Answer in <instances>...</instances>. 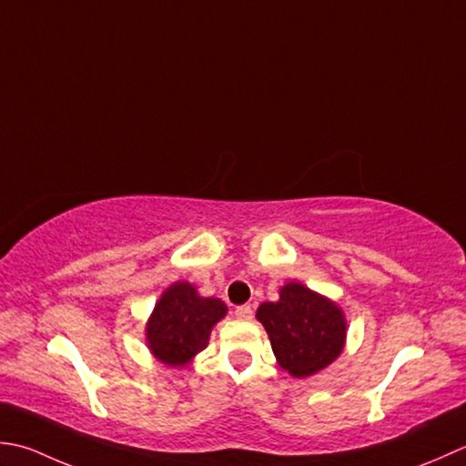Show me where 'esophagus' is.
Returning a JSON list of instances; mask_svg holds the SVG:
<instances>
[{"mask_svg":"<svg viewBox=\"0 0 466 466\" xmlns=\"http://www.w3.org/2000/svg\"><path fill=\"white\" fill-rule=\"evenodd\" d=\"M235 318L237 319H251L253 318V309L251 306H239L235 309Z\"/></svg>","mask_w":466,"mask_h":466,"instance_id":"34e87169","label":"esophagus"}]
</instances>
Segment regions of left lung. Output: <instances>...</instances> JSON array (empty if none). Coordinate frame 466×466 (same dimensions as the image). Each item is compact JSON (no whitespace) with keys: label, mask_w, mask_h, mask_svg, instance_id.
Segmentation results:
<instances>
[{"label":"left lung","mask_w":466,"mask_h":466,"mask_svg":"<svg viewBox=\"0 0 466 466\" xmlns=\"http://www.w3.org/2000/svg\"><path fill=\"white\" fill-rule=\"evenodd\" d=\"M255 318L268 331L278 364L293 378L318 374L344 352V309L299 281L281 286L279 299L261 303Z\"/></svg>","instance_id":"obj_1"}]
</instances>
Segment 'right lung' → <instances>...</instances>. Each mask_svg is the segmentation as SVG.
<instances>
[{"label":"right lung","instance_id":"add662e5","mask_svg":"<svg viewBox=\"0 0 466 466\" xmlns=\"http://www.w3.org/2000/svg\"><path fill=\"white\" fill-rule=\"evenodd\" d=\"M225 316L227 306L219 298H203L188 281L170 283L147 319L150 354L168 368H185L207 348L213 328Z\"/></svg>","mask_w":466,"mask_h":466}]
</instances>
